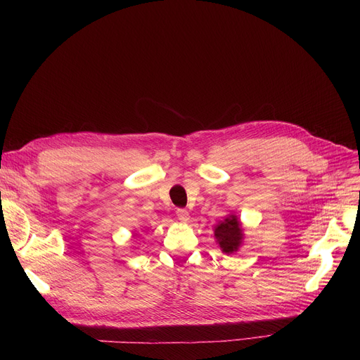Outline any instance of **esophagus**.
<instances>
[{
  "mask_svg": "<svg viewBox=\"0 0 360 360\" xmlns=\"http://www.w3.org/2000/svg\"><path fill=\"white\" fill-rule=\"evenodd\" d=\"M176 217L182 221V223H186L188 220H190V213H188L186 210H182V209H179L178 212H176Z\"/></svg>",
  "mask_w": 360,
  "mask_h": 360,
  "instance_id": "1",
  "label": "esophagus"
}]
</instances>
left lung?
<instances>
[{
	"instance_id": "left-lung-1",
	"label": "left lung",
	"mask_w": 360,
	"mask_h": 360,
	"mask_svg": "<svg viewBox=\"0 0 360 360\" xmlns=\"http://www.w3.org/2000/svg\"><path fill=\"white\" fill-rule=\"evenodd\" d=\"M214 239L219 243V248L226 255H232L239 251L243 245L245 233L242 223L236 214L231 213L214 226Z\"/></svg>"
}]
</instances>
